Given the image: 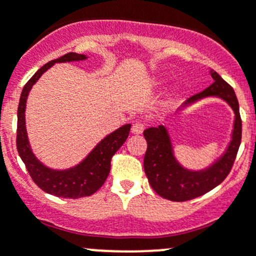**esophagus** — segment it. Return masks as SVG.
Listing matches in <instances>:
<instances>
[{
  "label": "esophagus",
  "instance_id": "34e87169",
  "mask_svg": "<svg viewBox=\"0 0 256 256\" xmlns=\"http://www.w3.org/2000/svg\"><path fill=\"white\" fill-rule=\"evenodd\" d=\"M144 124L142 122H135L132 125V128H131V132L134 134V135H141V134L144 132Z\"/></svg>",
  "mask_w": 256,
  "mask_h": 256
}]
</instances>
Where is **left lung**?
<instances>
[{"mask_svg": "<svg viewBox=\"0 0 256 256\" xmlns=\"http://www.w3.org/2000/svg\"><path fill=\"white\" fill-rule=\"evenodd\" d=\"M212 84L200 94L193 95L183 102L180 110L190 106L206 98H219L224 100L234 112L233 131L226 151L203 170L186 168L177 161L172 146L171 136L164 125L148 128L144 131L147 141V151L144 158V168L152 190L162 198L184 202L193 200L220 184L230 172L242 141V120L239 114V102L233 88L224 82L216 72H209Z\"/></svg>", "mask_w": 256, "mask_h": 256, "instance_id": "left-lung-1", "label": "left lung"}]
</instances>
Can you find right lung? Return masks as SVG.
Here are the masks:
<instances>
[{"label":"right lung","instance_id":"obj_1","mask_svg":"<svg viewBox=\"0 0 256 256\" xmlns=\"http://www.w3.org/2000/svg\"><path fill=\"white\" fill-rule=\"evenodd\" d=\"M88 56L84 54L68 53L38 69L37 73L27 82L22 90L20 98L17 112V150L23 164H26L28 174L32 177L33 182L49 194L60 198H76L88 197L96 192L106 180L110 172V162L115 152L122 146L130 132L131 125L126 124L115 130L114 132L105 136L86 157L66 170H54L47 167L40 161L33 154L28 141L27 130H26V102L28 94L37 80L43 73L48 70L56 63H69V62L85 60Z\"/></svg>","mask_w":256,"mask_h":256}]
</instances>
